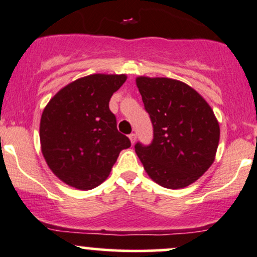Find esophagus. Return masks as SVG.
Returning <instances> with one entry per match:
<instances>
[{"mask_svg":"<svg viewBox=\"0 0 257 257\" xmlns=\"http://www.w3.org/2000/svg\"><path fill=\"white\" fill-rule=\"evenodd\" d=\"M128 138H130V141H131V144L136 143V140H137L136 134H131V135H130V136H128Z\"/></svg>","mask_w":257,"mask_h":257,"instance_id":"esophagus-1","label":"esophagus"}]
</instances>
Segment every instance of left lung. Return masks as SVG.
Returning a JSON list of instances; mask_svg holds the SVG:
<instances>
[{
  "label": "left lung",
  "instance_id": "obj_1",
  "mask_svg": "<svg viewBox=\"0 0 257 257\" xmlns=\"http://www.w3.org/2000/svg\"><path fill=\"white\" fill-rule=\"evenodd\" d=\"M137 87L153 125L149 146L135 144L144 170L169 189L184 188L214 163L220 126L197 91L167 77L140 76Z\"/></svg>",
  "mask_w": 257,
  "mask_h": 257
}]
</instances>
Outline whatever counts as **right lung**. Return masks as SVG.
I'll return each mask as SVG.
<instances>
[{
	"mask_svg": "<svg viewBox=\"0 0 257 257\" xmlns=\"http://www.w3.org/2000/svg\"><path fill=\"white\" fill-rule=\"evenodd\" d=\"M126 75L93 74L63 87L43 109L41 151L54 175L77 189L106 180L128 137L116 128L109 100Z\"/></svg>",
	"mask_w": 257,
	"mask_h": 257,
	"instance_id": "add662e5",
	"label": "right lung"
}]
</instances>
